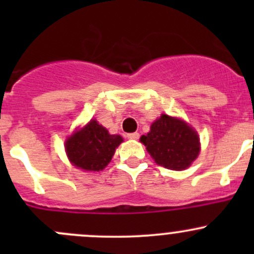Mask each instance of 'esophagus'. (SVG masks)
I'll use <instances>...</instances> for the list:
<instances>
[{
	"label": "esophagus",
	"instance_id": "1",
	"mask_svg": "<svg viewBox=\"0 0 254 254\" xmlns=\"http://www.w3.org/2000/svg\"><path fill=\"white\" fill-rule=\"evenodd\" d=\"M139 132H130V134H127V139H130V140H137L139 139Z\"/></svg>",
	"mask_w": 254,
	"mask_h": 254
}]
</instances>
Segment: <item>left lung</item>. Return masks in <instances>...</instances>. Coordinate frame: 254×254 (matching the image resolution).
Masks as SVG:
<instances>
[{
    "instance_id": "1",
    "label": "left lung",
    "mask_w": 254,
    "mask_h": 254,
    "mask_svg": "<svg viewBox=\"0 0 254 254\" xmlns=\"http://www.w3.org/2000/svg\"><path fill=\"white\" fill-rule=\"evenodd\" d=\"M141 142L156 163L168 170H186L198 157L200 146L195 130L183 120L162 114Z\"/></svg>"
}]
</instances>
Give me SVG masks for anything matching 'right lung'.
<instances>
[{
	"instance_id": "1",
	"label": "right lung",
	"mask_w": 254,
	"mask_h": 254,
	"mask_svg": "<svg viewBox=\"0 0 254 254\" xmlns=\"http://www.w3.org/2000/svg\"><path fill=\"white\" fill-rule=\"evenodd\" d=\"M123 142L120 135H111L96 120L66 140V153L73 166L84 171H102L111 162L115 148Z\"/></svg>"
}]
</instances>
